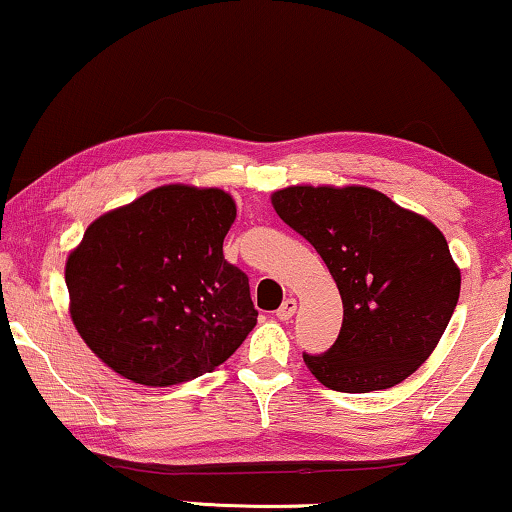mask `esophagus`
Instances as JSON below:
<instances>
[{"label":"esophagus","mask_w":512,"mask_h":512,"mask_svg":"<svg viewBox=\"0 0 512 512\" xmlns=\"http://www.w3.org/2000/svg\"><path fill=\"white\" fill-rule=\"evenodd\" d=\"M295 311H298V302H295V298H288L281 302V307L277 309V318L279 321H291V318L295 316Z\"/></svg>","instance_id":"34e87169"}]
</instances>
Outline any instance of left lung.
<instances>
[{"instance_id": "1", "label": "left lung", "mask_w": 512, "mask_h": 512, "mask_svg": "<svg viewBox=\"0 0 512 512\" xmlns=\"http://www.w3.org/2000/svg\"><path fill=\"white\" fill-rule=\"evenodd\" d=\"M272 207L314 244L342 295L337 342L305 353L325 388L372 392L402 383L425 362L457 307L459 274L432 221L369 187H295Z\"/></svg>"}]
</instances>
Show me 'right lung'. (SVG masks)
<instances>
[{
	"mask_svg": "<svg viewBox=\"0 0 512 512\" xmlns=\"http://www.w3.org/2000/svg\"><path fill=\"white\" fill-rule=\"evenodd\" d=\"M235 201L164 184L94 219L66 258L78 335L124 379L168 388L212 372L254 330L249 279L224 258Z\"/></svg>",
	"mask_w": 512,
	"mask_h": 512,
	"instance_id": "obj_1",
	"label": "right lung"
}]
</instances>
